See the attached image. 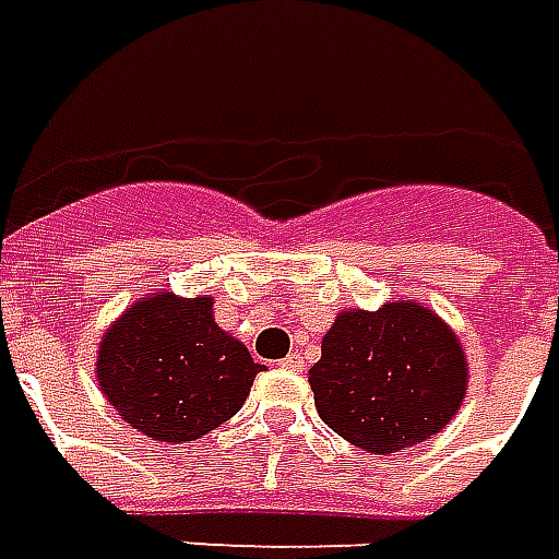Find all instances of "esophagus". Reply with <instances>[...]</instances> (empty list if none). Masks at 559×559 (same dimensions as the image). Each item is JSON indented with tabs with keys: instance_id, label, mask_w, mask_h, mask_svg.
<instances>
[{
	"instance_id": "1",
	"label": "esophagus",
	"mask_w": 559,
	"mask_h": 559,
	"mask_svg": "<svg viewBox=\"0 0 559 559\" xmlns=\"http://www.w3.org/2000/svg\"><path fill=\"white\" fill-rule=\"evenodd\" d=\"M281 368H290V371H302V368H305V356L299 350L290 353L287 359H281Z\"/></svg>"
}]
</instances>
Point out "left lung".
I'll return each mask as SVG.
<instances>
[{
    "mask_svg": "<svg viewBox=\"0 0 559 559\" xmlns=\"http://www.w3.org/2000/svg\"><path fill=\"white\" fill-rule=\"evenodd\" d=\"M320 419L347 443L389 455L440 433L467 389L452 329L416 302L344 311L308 371Z\"/></svg>",
    "mask_w": 559,
    "mask_h": 559,
    "instance_id": "8db88e82",
    "label": "left lung"
}]
</instances>
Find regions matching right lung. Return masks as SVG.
I'll return each instance as SVG.
<instances>
[{"label": "right lung", "instance_id": "right-lung-1", "mask_svg": "<svg viewBox=\"0 0 559 559\" xmlns=\"http://www.w3.org/2000/svg\"><path fill=\"white\" fill-rule=\"evenodd\" d=\"M263 365L212 317V299L152 296L104 335L98 383L122 419L164 443L194 440L239 413Z\"/></svg>", "mask_w": 559, "mask_h": 559}]
</instances>
